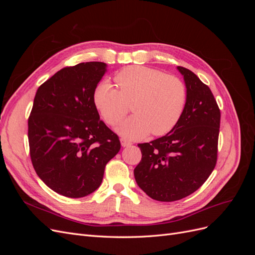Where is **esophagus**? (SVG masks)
<instances>
[{
	"mask_svg": "<svg viewBox=\"0 0 255 255\" xmlns=\"http://www.w3.org/2000/svg\"><path fill=\"white\" fill-rule=\"evenodd\" d=\"M120 142H121V145H122V146H128V145L132 144V142L128 141V139H126V138H121Z\"/></svg>",
	"mask_w": 255,
	"mask_h": 255,
	"instance_id": "1",
	"label": "esophagus"
}]
</instances>
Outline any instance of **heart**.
<instances>
[{
  "label": "heart",
  "mask_w": 255,
  "mask_h": 255,
  "mask_svg": "<svg viewBox=\"0 0 255 255\" xmlns=\"http://www.w3.org/2000/svg\"><path fill=\"white\" fill-rule=\"evenodd\" d=\"M119 90L107 80L99 83L94 103L110 126L119 123L133 106L132 117L116 128L128 139L160 136L177 125L186 104V87L173 75L156 69L129 66L115 76Z\"/></svg>",
  "instance_id": "obj_1"
}]
</instances>
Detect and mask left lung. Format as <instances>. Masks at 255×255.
Listing matches in <instances>:
<instances>
[{"mask_svg": "<svg viewBox=\"0 0 255 255\" xmlns=\"http://www.w3.org/2000/svg\"><path fill=\"white\" fill-rule=\"evenodd\" d=\"M186 87V104L177 125L165 136L139 143L142 157L134 169L139 186L161 202L195 192L217 161L220 111L211 89L183 67L176 68Z\"/></svg>", "mask_w": 255, "mask_h": 255, "instance_id": "obj_1", "label": "left lung"}]
</instances>
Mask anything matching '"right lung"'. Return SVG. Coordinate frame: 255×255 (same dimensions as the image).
Masks as SVG:
<instances>
[{
	"label": "right lung",
	"instance_id": "obj_1",
	"mask_svg": "<svg viewBox=\"0 0 255 255\" xmlns=\"http://www.w3.org/2000/svg\"><path fill=\"white\" fill-rule=\"evenodd\" d=\"M106 71L101 61L67 67L36 92L28 118L30 158L38 176L61 196L82 198L98 189L121 148L94 103Z\"/></svg>",
	"mask_w": 255,
	"mask_h": 255
}]
</instances>
